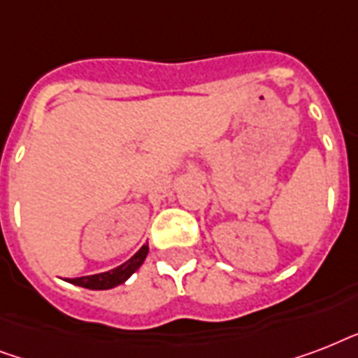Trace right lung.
<instances>
[{
	"instance_id": "right-lung-1",
	"label": "right lung",
	"mask_w": 358,
	"mask_h": 358,
	"mask_svg": "<svg viewBox=\"0 0 358 358\" xmlns=\"http://www.w3.org/2000/svg\"><path fill=\"white\" fill-rule=\"evenodd\" d=\"M146 255H148V245H143V247H141V249L137 250V252H135L128 262H124L122 266L115 267V269H111V271L98 273V275H89V277H80V278H69V282L87 289L115 288V286L122 284L124 280H128V278L131 277L137 269H139L141 264L145 262Z\"/></svg>"
}]
</instances>
